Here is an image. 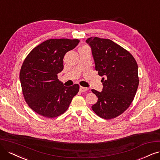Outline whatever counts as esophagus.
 Instances as JSON below:
<instances>
[{
	"label": "esophagus",
	"mask_w": 160,
	"mask_h": 160,
	"mask_svg": "<svg viewBox=\"0 0 160 160\" xmlns=\"http://www.w3.org/2000/svg\"><path fill=\"white\" fill-rule=\"evenodd\" d=\"M88 90V88H85V87H82V86H80V91L81 92H85L86 91Z\"/></svg>",
	"instance_id": "1"
}]
</instances>
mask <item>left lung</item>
<instances>
[{
  "label": "left lung",
  "mask_w": 160,
  "mask_h": 160,
  "mask_svg": "<svg viewBox=\"0 0 160 160\" xmlns=\"http://www.w3.org/2000/svg\"><path fill=\"white\" fill-rule=\"evenodd\" d=\"M98 74L104 76L102 92H92L98 98L92 110L105 119H113L132 102L139 84L138 64L128 51L108 39H87Z\"/></svg>",
  "instance_id": "1"
}]
</instances>
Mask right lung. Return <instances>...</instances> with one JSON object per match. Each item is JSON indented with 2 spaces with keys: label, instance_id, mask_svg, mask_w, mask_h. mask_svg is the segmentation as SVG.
<instances>
[{
  "label": "right lung",
  "instance_id": "1",
  "mask_svg": "<svg viewBox=\"0 0 160 160\" xmlns=\"http://www.w3.org/2000/svg\"><path fill=\"white\" fill-rule=\"evenodd\" d=\"M78 39H51L33 49L25 58L20 80L25 101L33 111L47 118L66 111L80 86L66 87L57 74L63 70V58L74 49Z\"/></svg>",
  "mask_w": 160,
  "mask_h": 160
}]
</instances>
